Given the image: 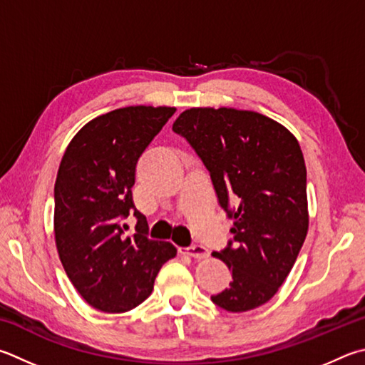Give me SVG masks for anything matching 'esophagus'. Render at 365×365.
<instances>
[{
    "mask_svg": "<svg viewBox=\"0 0 365 365\" xmlns=\"http://www.w3.org/2000/svg\"><path fill=\"white\" fill-rule=\"evenodd\" d=\"M187 250V254L190 255V257H195V258H207L209 257V250L205 249L204 246H201V244H195V246H190V247H187L185 249Z\"/></svg>",
    "mask_w": 365,
    "mask_h": 365,
    "instance_id": "obj_1",
    "label": "esophagus"
}]
</instances>
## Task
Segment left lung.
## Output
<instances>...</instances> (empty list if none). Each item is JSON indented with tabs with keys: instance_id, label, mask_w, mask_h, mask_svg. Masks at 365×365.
<instances>
[{
	"instance_id": "obj_1",
	"label": "left lung",
	"mask_w": 365,
	"mask_h": 365,
	"mask_svg": "<svg viewBox=\"0 0 365 365\" xmlns=\"http://www.w3.org/2000/svg\"><path fill=\"white\" fill-rule=\"evenodd\" d=\"M172 130L187 138L210 172L220 207L233 218L235 247L212 257L233 281L212 302L231 313L262 307L286 281L309 227L307 165L281 123L250 110L197 107Z\"/></svg>"
}]
</instances>
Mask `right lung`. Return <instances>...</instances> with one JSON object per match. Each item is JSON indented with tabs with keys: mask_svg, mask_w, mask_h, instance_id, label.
<instances>
[{
	"mask_svg": "<svg viewBox=\"0 0 365 365\" xmlns=\"http://www.w3.org/2000/svg\"><path fill=\"white\" fill-rule=\"evenodd\" d=\"M174 113L175 107L137 105L91 119L58 165L56 247L79 295L103 313H125L147 300L161 267L177 255L174 244L145 236L147 218L132 202L138 158ZM130 211L138 233L125 237L120 220Z\"/></svg>",
	"mask_w": 365,
	"mask_h": 365,
	"instance_id": "add662e5",
	"label": "right lung"
}]
</instances>
